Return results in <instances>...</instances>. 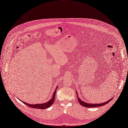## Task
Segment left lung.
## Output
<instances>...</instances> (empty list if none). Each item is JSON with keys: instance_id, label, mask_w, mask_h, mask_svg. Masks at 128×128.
Returning a JSON list of instances; mask_svg holds the SVG:
<instances>
[{"instance_id": "left-lung-1", "label": "left lung", "mask_w": 128, "mask_h": 128, "mask_svg": "<svg viewBox=\"0 0 128 128\" xmlns=\"http://www.w3.org/2000/svg\"><path fill=\"white\" fill-rule=\"evenodd\" d=\"M76 94L77 92H76ZM77 98H78V102L80 103V104L82 105V106H83L84 107H88V108H94V107H100V106H104V105H105L106 104H108L109 102H110L111 100H112V99H110V100H109L108 101H107V102H104V103H102V104H89V103H86L85 102H84L82 101L81 100L78 98V96H77Z\"/></svg>"}]
</instances>
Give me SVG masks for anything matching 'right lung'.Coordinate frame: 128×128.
Returning a JSON list of instances; mask_svg holds the SVG:
<instances>
[{"instance_id": "add662e5", "label": "right lung", "mask_w": 128, "mask_h": 128, "mask_svg": "<svg viewBox=\"0 0 128 128\" xmlns=\"http://www.w3.org/2000/svg\"><path fill=\"white\" fill-rule=\"evenodd\" d=\"M58 87H56V90H55L54 94H53V95L52 97V98L50 100L49 102H47L45 104H28L27 103H26L25 102H22L24 104H26L28 106H29L31 108H36V109H46L48 108V107H50L53 104L54 102V100H55V94H56V89L58 88Z\"/></svg>"}]
</instances>
